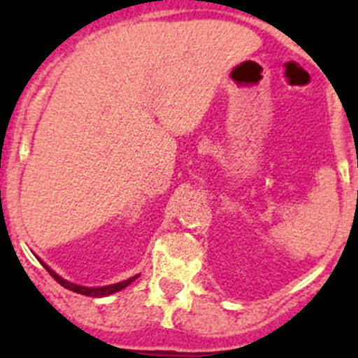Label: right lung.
Wrapping results in <instances>:
<instances>
[{"mask_svg":"<svg viewBox=\"0 0 358 358\" xmlns=\"http://www.w3.org/2000/svg\"><path fill=\"white\" fill-rule=\"evenodd\" d=\"M36 258H38V256H36ZM38 259H39V258H38ZM39 262L43 263V266H45V268L48 270V272H50V275H52L53 279H55L57 282L60 284V286H64V287H66V289H69V291H74V292H78V294L92 296V298H103V296L114 294V292H117V291L124 289L126 286H129V284H131L133 280H135V279H138V277H140V273H138V275H133V277H129V279L122 280V282H117V284H110V286H102V287H86V286H79V284H74V282H69V280L62 279V277H60L59 273H57V272H53V270L50 268V266L46 265L45 262H43V259H39Z\"/></svg>","mask_w":358,"mask_h":358,"instance_id":"obj_1","label":"right lung"}]
</instances>
